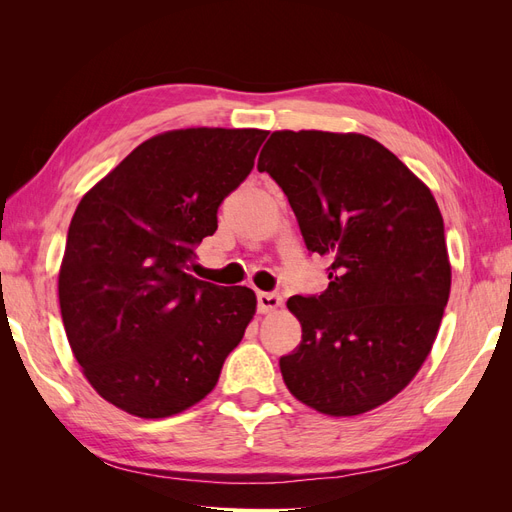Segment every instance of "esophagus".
<instances>
[{"mask_svg":"<svg viewBox=\"0 0 512 512\" xmlns=\"http://www.w3.org/2000/svg\"><path fill=\"white\" fill-rule=\"evenodd\" d=\"M256 301H258V312L260 314L275 312V309L282 305V297L277 292H258Z\"/></svg>","mask_w":512,"mask_h":512,"instance_id":"esophagus-1","label":"esophagus"}]
</instances>
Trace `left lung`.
I'll return each instance as SVG.
<instances>
[{
  "instance_id": "8db88e82",
  "label": "left lung",
  "mask_w": 512,
  "mask_h": 512,
  "mask_svg": "<svg viewBox=\"0 0 512 512\" xmlns=\"http://www.w3.org/2000/svg\"><path fill=\"white\" fill-rule=\"evenodd\" d=\"M288 196L329 288L288 309L301 344L280 359L288 391L331 416L395 397L438 335L451 292L442 213L395 153L363 134L273 132L258 158Z\"/></svg>"
}]
</instances>
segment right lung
Segmentation results:
<instances>
[{
  "mask_svg": "<svg viewBox=\"0 0 512 512\" xmlns=\"http://www.w3.org/2000/svg\"><path fill=\"white\" fill-rule=\"evenodd\" d=\"M267 134L190 128L153 136L76 207L59 271L61 318L85 378L113 406L164 418L218 384L256 294L196 280L188 267Z\"/></svg>",
  "mask_w": 512,
  "mask_h": 512,
  "instance_id": "obj_1",
  "label": "right lung"
}]
</instances>
